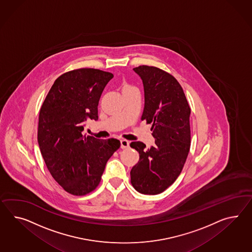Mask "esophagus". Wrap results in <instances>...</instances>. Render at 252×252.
<instances>
[{
  "label": "esophagus",
  "mask_w": 252,
  "mask_h": 252,
  "mask_svg": "<svg viewBox=\"0 0 252 252\" xmlns=\"http://www.w3.org/2000/svg\"><path fill=\"white\" fill-rule=\"evenodd\" d=\"M129 148V141L128 140H126V139H122L121 140V148Z\"/></svg>",
  "instance_id": "esophagus-1"
}]
</instances>
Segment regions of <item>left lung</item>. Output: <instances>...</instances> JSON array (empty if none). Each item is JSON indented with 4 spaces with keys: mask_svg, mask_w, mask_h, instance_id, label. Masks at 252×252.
Returning a JSON list of instances; mask_svg holds the SVG:
<instances>
[{
    "mask_svg": "<svg viewBox=\"0 0 252 252\" xmlns=\"http://www.w3.org/2000/svg\"><path fill=\"white\" fill-rule=\"evenodd\" d=\"M141 77L145 107L141 120L152 124L155 146L140 141L130 147L139 161L130 172L131 184L146 195H157L171 186L183 169L190 148V107L183 88L166 71L148 65L134 68Z\"/></svg>",
    "mask_w": 252,
    "mask_h": 252,
    "instance_id": "left-lung-1",
    "label": "left lung"
}]
</instances>
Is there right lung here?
<instances>
[{"label": "right lung", "mask_w": 252, "mask_h": 252, "mask_svg": "<svg viewBox=\"0 0 252 252\" xmlns=\"http://www.w3.org/2000/svg\"><path fill=\"white\" fill-rule=\"evenodd\" d=\"M112 73L80 68L60 75L39 114L37 139L45 165L64 190L85 196L101 181L107 160L120 148L116 138L84 135L87 118L98 119L99 99Z\"/></svg>", "instance_id": "1"}]
</instances>
